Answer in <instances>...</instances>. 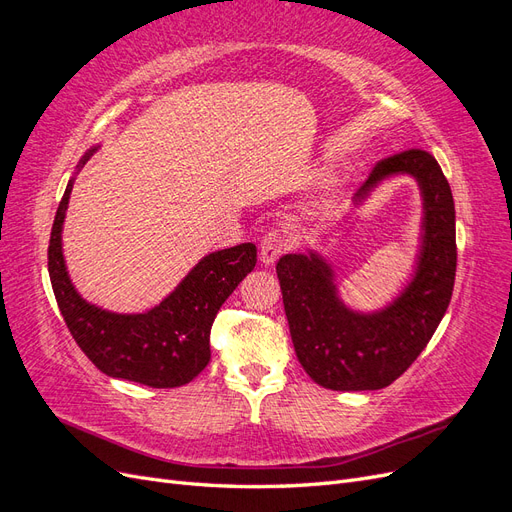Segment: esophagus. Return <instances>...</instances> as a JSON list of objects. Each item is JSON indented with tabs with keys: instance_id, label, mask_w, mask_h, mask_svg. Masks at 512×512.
Returning a JSON list of instances; mask_svg holds the SVG:
<instances>
[{
	"instance_id": "1",
	"label": "esophagus",
	"mask_w": 512,
	"mask_h": 512,
	"mask_svg": "<svg viewBox=\"0 0 512 512\" xmlns=\"http://www.w3.org/2000/svg\"><path fill=\"white\" fill-rule=\"evenodd\" d=\"M292 245V235L288 230H271L260 241V262L265 265H273L288 247Z\"/></svg>"
}]
</instances>
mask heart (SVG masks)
Instances as JSON below:
<instances>
[{
	"mask_svg": "<svg viewBox=\"0 0 512 512\" xmlns=\"http://www.w3.org/2000/svg\"><path fill=\"white\" fill-rule=\"evenodd\" d=\"M327 183H329V185H331V183H333V177H329V179H327Z\"/></svg>",
	"mask_w": 512,
	"mask_h": 512,
	"instance_id": "1",
	"label": "heart"
}]
</instances>
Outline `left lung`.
<instances>
[{
    "mask_svg": "<svg viewBox=\"0 0 512 512\" xmlns=\"http://www.w3.org/2000/svg\"><path fill=\"white\" fill-rule=\"evenodd\" d=\"M397 177L416 181L421 230L412 273L391 301L376 309L346 303L333 262L318 250L277 260L294 352L309 378L324 389L378 391L395 382L425 350L451 303L455 203L436 158L410 149L382 160L352 205L363 207L380 185Z\"/></svg>",
    "mask_w": 512,
    "mask_h": 512,
    "instance_id": "left-lung-1",
    "label": "left lung"
}]
</instances>
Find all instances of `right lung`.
I'll return each instance as SVG.
<instances>
[{"label":"right lung","instance_id":"add662e5","mask_svg":"<svg viewBox=\"0 0 512 512\" xmlns=\"http://www.w3.org/2000/svg\"><path fill=\"white\" fill-rule=\"evenodd\" d=\"M100 145L87 149L57 207L49 243V275L72 337L102 374L153 389L192 382L211 359L215 314L256 267V245L239 243L200 258L173 292L145 312L121 314L87 301L66 267L61 232L79 170Z\"/></svg>","mask_w":512,"mask_h":512}]
</instances>
